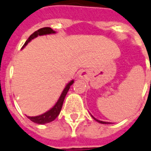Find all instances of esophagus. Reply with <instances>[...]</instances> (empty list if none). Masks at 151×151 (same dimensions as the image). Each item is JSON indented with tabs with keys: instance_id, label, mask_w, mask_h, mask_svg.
<instances>
[{
	"instance_id": "34e87169",
	"label": "esophagus",
	"mask_w": 151,
	"mask_h": 151,
	"mask_svg": "<svg viewBox=\"0 0 151 151\" xmlns=\"http://www.w3.org/2000/svg\"><path fill=\"white\" fill-rule=\"evenodd\" d=\"M79 76H80V77H84V76H85V72H80V73H79Z\"/></svg>"
}]
</instances>
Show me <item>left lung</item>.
Instances as JSON below:
<instances>
[{"instance_id":"8db88e82","label":"left lung","mask_w":151,"mask_h":151,"mask_svg":"<svg viewBox=\"0 0 151 151\" xmlns=\"http://www.w3.org/2000/svg\"><path fill=\"white\" fill-rule=\"evenodd\" d=\"M92 117L94 118V120H96V121H98V122H99V123H101V124H111V123H109V122H105V121H101V120H97V119H95V118H94V116H92Z\"/></svg>"}]
</instances>
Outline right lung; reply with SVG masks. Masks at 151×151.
<instances>
[{
  "mask_svg": "<svg viewBox=\"0 0 151 151\" xmlns=\"http://www.w3.org/2000/svg\"><path fill=\"white\" fill-rule=\"evenodd\" d=\"M55 31H52V29L50 27H43L41 28L38 31H35L32 35H31L28 39L26 41V42L24 43V45H23V48L24 46L27 45L30 41H31L33 38H36L37 36L38 35H49V34H54ZM74 83L73 80L70 82L69 83H68V85L65 86V88L64 89V91H63L62 94L60 97L59 100L57 101V102L56 103L53 107H52L50 110L47 111L46 113H43L42 115L37 116H27L28 119H30V120L34 122V123L36 124H46V123H50L52 120H54L57 117V116L60 114V112L61 110V108H62L63 106V102H64V100H65V98L66 96V94H67L68 91V90L70 88V86L72 85V83Z\"/></svg>",
  "mask_w": 151,
  "mask_h": 151,
  "instance_id": "right-lung-1",
  "label": "right lung"
}]
</instances>
